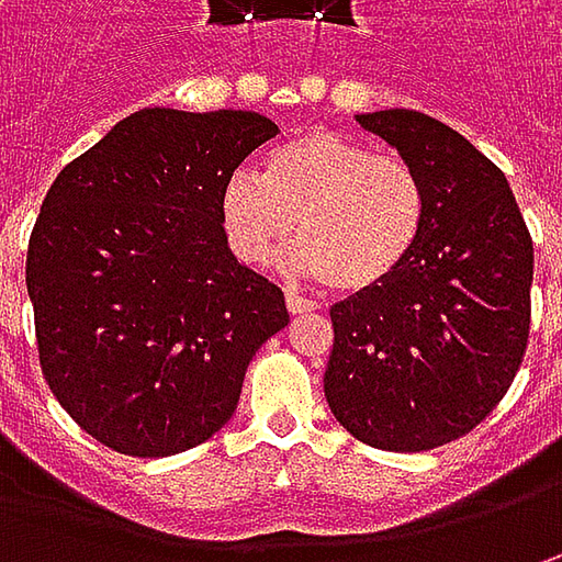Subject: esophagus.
<instances>
[{
	"label": "esophagus",
	"instance_id": "34e87169",
	"mask_svg": "<svg viewBox=\"0 0 562 562\" xmlns=\"http://www.w3.org/2000/svg\"><path fill=\"white\" fill-rule=\"evenodd\" d=\"M288 310L293 315H306V313H315V310H322L315 300H306V296H300V293L288 291Z\"/></svg>",
	"mask_w": 562,
	"mask_h": 562
}]
</instances>
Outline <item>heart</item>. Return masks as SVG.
Returning a JSON list of instances; mask_svg holds the SVG:
<instances>
[{"label":"heart","mask_w":562,"mask_h":562,"mask_svg":"<svg viewBox=\"0 0 562 562\" xmlns=\"http://www.w3.org/2000/svg\"><path fill=\"white\" fill-rule=\"evenodd\" d=\"M218 209L227 244L249 266L271 262L296 225L293 266L337 293H362L416 252L428 187L406 156L315 127L281 143L262 178L227 175Z\"/></svg>","instance_id":"obj_1"}]
</instances>
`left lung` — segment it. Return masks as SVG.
<instances>
[{"label":"left lung","instance_id":"8db88e82","mask_svg":"<svg viewBox=\"0 0 562 562\" xmlns=\"http://www.w3.org/2000/svg\"><path fill=\"white\" fill-rule=\"evenodd\" d=\"M357 121L428 187L409 262L331 306L325 397L378 450L416 453L469 435L504 400L531 325V234L507 178L453 127L387 109Z\"/></svg>","mask_w":562,"mask_h":562}]
</instances>
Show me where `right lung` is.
<instances>
[{
  "label": "right lung",
  "instance_id": "obj_1",
  "mask_svg": "<svg viewBox=\"0 0 562 562\" xmlns=\"http://www.w3.org/2000/svg\"><path fill=\"white\" fill-rule=\"evenodd\" d=\"M278 124L256 112L143 109L68 162L27 244L40 369L65 413L127 457L209 441L284 293L240 266L222 187Z\"/></svg>",
  "mask_w": 562,
  "mask_h": 562
}]
</instances>
